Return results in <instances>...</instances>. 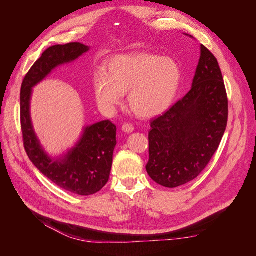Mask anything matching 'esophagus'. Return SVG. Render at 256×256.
<instances>
[{
  "mask_svg": "<svg viewBox=\"0 0 256 256\" xmlns=\"http://www.w3.org/2000/svg\"><path fill=\"white\" fill-rule=\"evenodd\" d=\"M122 130L124 131V132H126V134H131L134 130V126L132 125V124H130V122H125V124H122Z\"/></svg>",
  "mask_w": 256,
  "mask_h": 256,
  "instance_id": "1",
  "label": "esophagus"
}]
</instances>
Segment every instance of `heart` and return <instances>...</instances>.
Segmentation results:
<instances>
[{
	"mask_svg": "<svg viewBox=\"0 0 256 256\" xmlns=\"http://www.w3.org/2000/svg\"><path fill=\"white\" fill-rule=\"evenodd\" d=\"M182 72L177 62L154 53L118 56L98 72L92 85L98 104L113 111L129 92L130 110L142 118H154L166 111L177 94Z\"/></svg>",
	"mask_w": 256,
	"mask_h": 256,
	"instance_id": "obj_1",
	"label": "heart"
}]
</instances>
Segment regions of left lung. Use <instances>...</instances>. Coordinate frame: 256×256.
Masks as SVG:
<instances>
[{
  "label": "left lung",
  "instance_id": "8db88e82",
  "mask_svg": "<svg viewBox=\"0 0 256 256\" xmlns=\"http://www.w3.org/2000/svg\"><path fill=\"white\" fill-rule=\"evenodd\" d=\"M228 118V100L218 60L205 46L192 88L150 122V160L154 182L176 188L196 178L218 150Z\"/></svg>",
  "mask_w": 256,
  "mask_h": 256
}]
</instances>
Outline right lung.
Returning <instances> with one entry per match:
<instances>
[{"label": "right lung", "mask_w": 256, "mask_h": 256, "mask_svg": "<svg viewBox=\"0 0 256 256\" xmlns=\"http://www.w3.org/2000/svg\"><path fill=\"white\" fill-rule=\"evenodd\" d=\"M90 48L80 42L56 44L46 50L22 81L20 120L23 145L30 160L60 188L78 196H92L109 180L116 145V126L109 120L84 128L81 140L65 156L51 159L40 146L30 115L32 88L52 69L78 58Z\"/></svg>", "instance_id": "1"}]
</instances>
